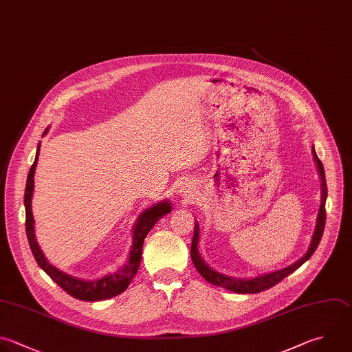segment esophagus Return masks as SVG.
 I'll return each instance as SVG.
<instances>
[{"instance_id": "1", "label": "esophagus", "mask_w": 352, "mask_h": 352, "mask_svg": "<svg viewBox=\"0 0 352 352\" xmlns=\"http://www.w3.org/2000/svg\"><path fill=\"white\" fill-rule=\"evenodd\" d=\"M179 192H180V195H182L183 198L188 199V198H191V197L194 195V188H192V186H191V184L184 183V184L180 187Z\"/></svg>"}]
</instances>
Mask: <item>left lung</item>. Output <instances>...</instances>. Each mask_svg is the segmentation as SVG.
<instances>
[{
  "mask_svg": "<svg viewBox=\"0 0 352 352\" xmlns=\"http://www.w3.org/2000/svg\"><path fill=\"white\" fill-rule=\"evenodd\" d=\"M312 154H314V160L316 162L318 166V172L322 180V204L319 208V213H318V220H316V228L309 245L308 252L296 263H293L292 265L282 268L279 271L275 272H270L265 275H260L252 279H239V278H231L227 275H221L216 271H213L212 268H209L205 261L202 260V257L198 253V239H199V226L198 221L195 220V228H194V236H192V243H191V260L192 264L195 265L197 271L212 285L228 289L231 292L235 293H258L263 290H267L272 286H275L278 282H280L283 278H286L289 274H292L293 271H296L301 264H304L315 252V249L318 248L323 230H324V223H326V209H324V204H326V197H327V186H326V179H324V170H323V165L320 162V160L318 158L315 150L312 148Z\"/></svg>",
  "mask_w": 352,
  "mask_h": 352,
  "instance_id": "obj_1",
  "label": "left lung"
}]
</instances>
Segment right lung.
Wrapping results in <instances>:
<instances>
[{
	"instance_id": "add662e5",
	"label": "right lung",
	"mask_w": 352,
	"mask_h": 352,
	"mask_svg": "<svg viewBox=\"0 0 352 352\" xmlns=\"http://www.w3.org/2000/svg\"><path fill=\"white\" fill-rule=\"evenodd\" d=\"M48 132V128L45 129L44 135ZM40 144L37 147V154L34 164L30 168L28 182H26V190H25V208H26V232H28V239L32 248V252L34 254L36 261L38 265L70 296L82 300V301H99V300H106L111 298L120 293H122L136 275L140 261H142V249L144 243V238L148 234V231L154 227V224L166 213L170 212L172 206L169 202H160L150 209L144 210L140 216L139 220L136 221V226L133 228V243L129 254V261L125 267L118 270L116 274L107 275L102 279L96 280H82L74 276H70L60 270L55 268L51 265L47 258L44 257L34 235V217L32 212V197L34 191V172L40 155Z\"/></svg>"
}]
</instances>
